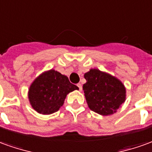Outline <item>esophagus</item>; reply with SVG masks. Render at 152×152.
<instances>
[{
	"instance_id": "obj_1",
	"label": "esophagus",
	"mask_w": 152,
	"mask_h": 152,
	"mask_svg": "<svg viewBox=\"0 0 152 152\" xmlns=\"http://www.w3.org/2000/svg\"><path fill=\"white\" fill-rule=\"evenodd\" d=\"M77 86L79 87L80 91H81V90H82V86H81V84H80V83L77 84Z\"/></svg>"
}]
</instances>
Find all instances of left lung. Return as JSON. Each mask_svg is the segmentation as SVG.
Returning a JSON list of instances; mask_svg holds the SVG:
<instances>
[{
	"label": "left lung",
	"instance_id": "8db88e82",
	"mask_svg": "<svg viewBox=\"0 0 152 152\" xmlns=\"http://www.w3.org/2000/svg\"><path fill=\"white\" fill-rule=\"evenodd\" d=\"M83 91L89 108L100 115L116 112L126 100V88L120 80L99 69H91L84 75Z\"/></svg>",
	"mask_w": 152,
	"mask_h": 152
}]
</instances>
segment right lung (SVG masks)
Masks as SVG:
<instances>
[{
  "mask_svg": "<svg viewBox=\"0 0 152 152\" xmlns=\"http://www.w3.org/2000/svg\"><path fill=\"white\" fill-rule=\"evenodd\" d=\"M75 90L76 85L68 77L51 69L40 74L29 86L28 98L32 108L42 114H51L63 105L66 95Z\"/></svg>",
  "mask_w": 152,
  "mask_h": 152,
  "instance_id": "1",
  "label": "right lung"
}]
</instances>
